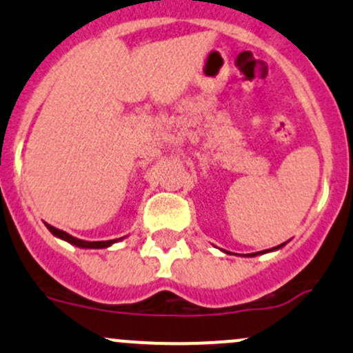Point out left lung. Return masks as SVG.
<instances>
[{
	"label": "left lung",
	"instance_id": "left-lung-1",
	"mask_svg": "<svg viewBox=\"0 0 353 353\" xmlns=\"http://www.w3.org/2000/svg\"><path fill=\"white\" fill-rule=\"evenodd\" d=\"M285 243H281V245H277V247H274V248H269V250H262V252H255V254H248V255H245V257H255V255H261V254H267V252H274V250H279V248H283ZM226 254H228V252H226Z\"/></svg>",
	"mask_w": 353,
	"mask_h": 353
}]
</instances>
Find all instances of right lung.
<instances>
[{"instance_id":"right-lung-1","label":"right lung","mask_w":353,"mask_h":353,"mask_svg":"<svg viewBox=\"0 0 353 353\" xmlns=\"http://www.w3.org/2000/svg\"><path fill=\"white\" fill-rule=\"evenodd\" d=\"M47 228H49V232L54 236H57V239H61V240H65V242H69L70 245H76V247H79V248H108L113 243L123 240V239H117V240H106V242H88V240L76 239V236L69 235V233L62 232V230L55 228V226H52V225H47Z\"/></svg>"}]
</instances>
